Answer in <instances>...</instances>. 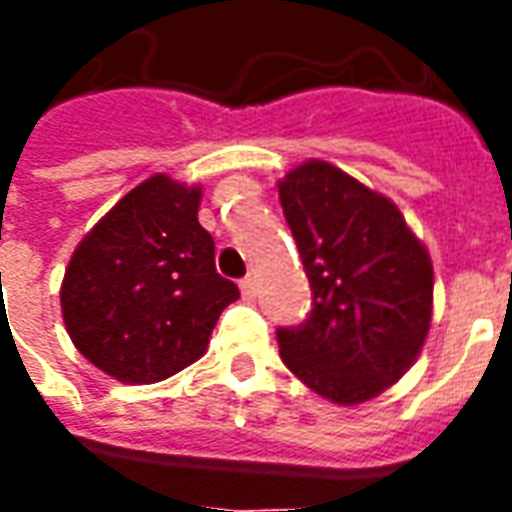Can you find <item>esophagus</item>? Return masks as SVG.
Wrapping results in <instances>:
<instances>
[{
  "instance_id": "obj_1",
  "label": "esophagus",
  "mask_w": 512,
  "mask_h": 512,
  "mask_svg": "<svg viewBox=\"0 0 512 512\" xmlns=\"http://www.w3.org/2000/svg\"><path fill=\"white\" fill-rule=\"evenodd\" d=\"M255 293H257L255 279H252V277L241 279V296H244L246 301H252V299H255Z\"/></svg>"
}]
</instances>
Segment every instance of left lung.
<instances>
[{"label": "left lung", "mask_w": 512, "mask_h": 512, "mask_svg": "<svg viewBox=\"0 0 512 512\" xmlns=\"http://www.w3.org/2000/svg\"><path fill=\"white\" fill-rule=\"evenodd\" d=\"M279 202L312 288L307 321L277 329L293 376L356 406L417 362L433 315V263L384 194L326 161L279 180Z\"/></svg>", "instance_id": "obj_1"}]
</instances>
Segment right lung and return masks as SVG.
<instances>
[{
    "label": "right lung",
    "instance_id": "add662e5",
    "mask_svg": "<svg viewBox=\"0 0 512 512\" xmlns=\"http://www.w3.org/2000/svg\"><path fill=\"white\" fill-rule=\"evenodd\" d=\"M202 189L139 183L84 235L62 279L65 329L84 359L123 384H156L197 362L241 293L216 274L197 222Z\"/></svg>",
    "mask_w": 512,
    "mask_h": 512
}]
</instances>
